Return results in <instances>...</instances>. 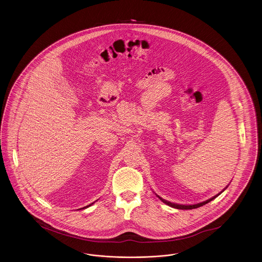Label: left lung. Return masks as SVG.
<instances>
[{
  "label": "left lung",
  "mask_w": 262,
  "mask_h": 262,
  "mask_svg": "<svg viewBox=\"0 0 262 262\" xmlns=\"http://www.w3.org/2000/svg\"><path fill=\"white\" fill-rule=\"evenodd\" d=\"M222 192H220V194H217V195H215V196H213L212 198H210V199L207 200V201H205V202H202V203H199V204H196V205H178V204H174V203H170V202H168V201H166V200L162 199L161 197H159L160 200L163 202V203H165L166 205H168L169 207H171V208H174V209H197V208H200V207H202V206H204V205H206V204H208L209 203L210 201H212L213 199H215L217 196H220V194H221Z\"/></svg>",
  "instance_id": "obj_1"
}]
</instances>
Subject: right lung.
I'll list each match as a JSON object with an SVG mask.
<instances>
[{
	"mask_svg": "<svg viewBox=\"0 0 262 262\" xmlns=\"http://www.w3.org/2000/svg\"><path fill=\"white\" fill-rule=\"evenodd\" d=\"M93 204H94V203H93ZM93 204H91V205H89V206H86V207H84V208H88V207H91V206H92V205H93ZM84 208H83V209H84Z\"/></svg>",
	"mask_w": 262,
	"mask_h": 262,
	"instance_id": "obj_1",
	"label": "right lung"
}]
</instances>
